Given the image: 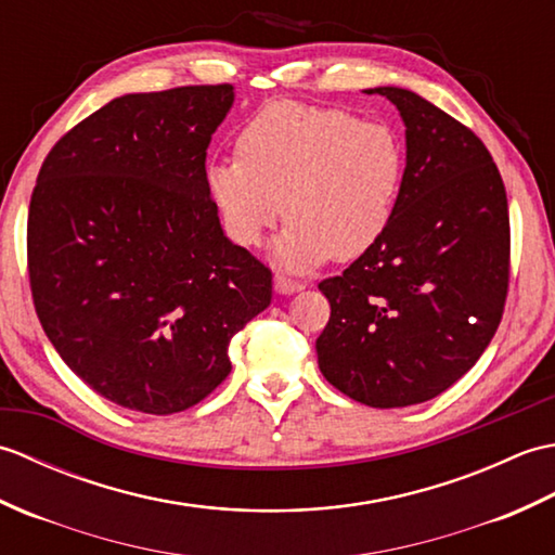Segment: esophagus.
I'll use <instances>...</instances> for the list:
<instances>
[{"label": "esophagus", "instance_id": "esophagus-1", "mask_svg": "<svg viewBox=\"0 0 555 555\" xmlns=\"http://www.w3.org/2000/svg\"><path fill=\"white\" fill-rule=\"evenodd\" d=\"M274 288H276V293H284V296H291V293L302 291L305 284H302V281H296V279L286 276V274H276L274 276Z\"/></svg>", "mask_w": 555, "mask_h": 555}]
</instances>
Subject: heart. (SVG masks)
I'll return each mask as SVG.
<instances>
[{
    "mask_svg": "<svg viewBox=\"0 0 555 555\" xmlns=\"http://www.w3.org/2000/svg\"><path fill=\"white\" fill-rule=\"evenodd\" d=\"M238 157L207 167V191L231 238L255 247L284 217L274 259L312 269L382 238L403 188L405 152L391 126L344 109L279 102L245 124Z\"/></svg>",
    "mask_w": 555,
    "mask_h": 555,
    "instance_id": "1",
    "label": "heart"
}]
</instances>
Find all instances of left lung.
I'll return each mask as SVG.
<instances>
[{
	"label": "left lung",
	"mask_w": 555,
	"mask_h": 555,
	"mask_svg": "<svg viewBox=\"0 0 555 555\" xmlns=\"http://www.w3.org/2000/svg\"><path fill=\"white\" fill-rule=\"evenodd\" d=\"M405 124L403 188L384 235L320 291L326 382L370 408L417 405L473 370L501 324L511 219L485 143L405 88H372Z\"/></svg>",
	"instance_id": "left-lung-1"
}]
</instances>
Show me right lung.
<instances>
[{
  "instance_id": "1",
  "label": "right lung",
  "mask_w": 555,
  "mask_h": 555,
  "mask_svg": "<svg viewBox=\"0 0 555 555\" xmlns=\"http://www.w3.org/2000/svg\"><path fill=\"white\" fill-rule=\"evenodd\" d=\"M233 86L116 98L59 140L28 209L35 312L112 403L171 415L231 372L233 334L269 308L271 271L219 223L207 147Z\"/></svg>"
}]
</instances>
